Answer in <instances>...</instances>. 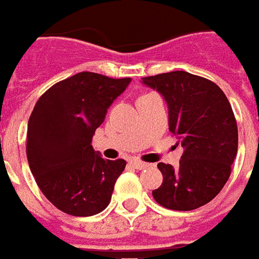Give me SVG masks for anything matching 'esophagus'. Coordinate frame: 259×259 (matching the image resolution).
<instances>
[{"label":"esophagus","mask_w":259,"mask_h":259,"mask_svg":"<svg viewBox=\"0 0 259 259\" xmlns=\"http://www.w3.org/2000/svg\"><path fill=\"white\" fill-rule=\"evenodd\" d=\"M130 164H132V167L137 168V170H143V168H146V167L149 166L147 163H144V161H142V160H137V159L132 160V161H130Z\"/></svg>","instance_id":"esophagus-1"}]
</instances>
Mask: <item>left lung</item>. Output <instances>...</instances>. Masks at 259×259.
Returning <instances> with one entry per match:
<instances>
[{
  "mask_svg": "<svg viewBox=\"0 0 259 259\" xmlns=\"http://www.w3.org/2000/svg\"><path fill=\"white\" fill-rule=\"evenodd\" d=\"M142 80L164 96L168 129L184 149L177 168L157 164L163 183L153 197L170 210H196L217 196L231 174L238 149L233 107L214 82L184 70Z\"/></svg>",
  "mask_w": 259,
  "mask_h": 259,
  "instance_id": "1",
  "label": "left lung"
}]
</instances>
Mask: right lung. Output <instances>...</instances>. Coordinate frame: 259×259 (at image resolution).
Masks as SVG:
<instances>
[{
  "label": "right lung",
  "mask_w": 259,
  "mask_h": 259,
  "mask_svg": "<svg viewBox=\"0 0 259 259\" xmlns=\"http://www.w3.org/2000/svg\"><path fill=\"white\" fill-rule=\"evenodd\" d=\"M130 80L79 72L51 86L35 103L26 157L38 187L58 210L89 217L110 203L126 160L100 157L92 137Z\"/></svg>",
  "instance_id": "obj_1"
}]
</instances>
